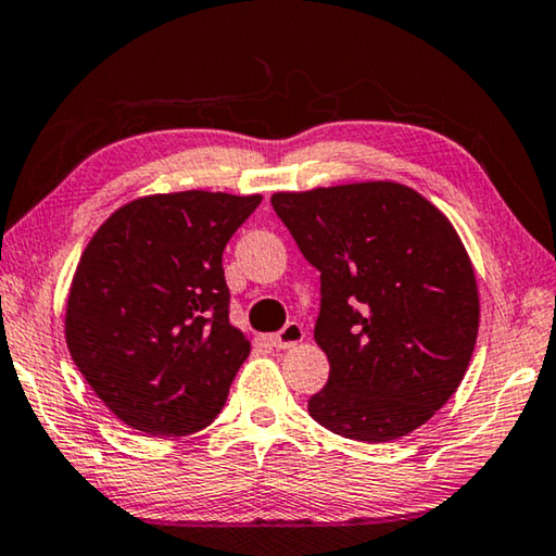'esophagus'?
I'll use <instances>...</instances> for the list:
<instances>
[{"label":"esophagus","instance_id":"34e87169","mask_svg":"<svg viewBox=\"0 0 556 556\" xmlns=\"http://www.w3.org/2000/svg\"><path fill=\"white\" fill-rule=\"evenodd\" d=\"M269 341L275 349H292V346H296V343L304 341V329L296 321H289L285 329L277 331Z\"/></svg>","mask_w":556,"mask_h":556}]
</instances>
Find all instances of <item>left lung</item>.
Instances as JSON below:
<instances>
[{
    "instance_id": "8db88e82",
    "label": "left lung",
    "mask_w": 556,
    "mask_h": 556,
    "mask_svg": "<svg viewBox=\"0 0 556 556\" xmlns=\"http://www.w3.org/2000/svg\"><path fill=\"white\" fill-rule=\"evenodd\" d=\"M271 207L321 271L314 339L331 371L309 416L361 443L413 433L457 391L478 341V281L451 219L391 180L275 192Z\"/></svg>"
}]
</instances>
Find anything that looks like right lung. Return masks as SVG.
Here are the masks:
<instances>
[{
	"label": "right lung",
	"mask_w": 556,
	"mask_h": 556,
	"mask_svg": "<svg viewBox=\"0 0 556 556\" xmlns=\"http://www.w3.org/2000/svg\"><path fill=\"white\" fill-rule=\"evenodd\" d=\"M262 195L182 190L118 207L78 260L66 346L113 416L188 435L223 410L250 341L230 324L223 252Z\"/></svg>",
	"instance_id": "1"
}]
</instances>
